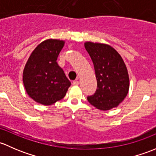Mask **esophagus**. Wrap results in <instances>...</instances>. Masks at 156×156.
<instances>
[{"mask_svg":"<svg viewBox=\"0 0 156 156\" xmlns=\"http://www.w3.org/2000/svg\"><path fill=\"white\" fill-rule=\"evenodd\" d=\"M79 84H80V83H79L78 80H75V81L73 82V86H79Z\"/></svg>","mask_w":156,"mask_h":156,"instance_id":"obj_1","label":"esophagus"}]
</instances>
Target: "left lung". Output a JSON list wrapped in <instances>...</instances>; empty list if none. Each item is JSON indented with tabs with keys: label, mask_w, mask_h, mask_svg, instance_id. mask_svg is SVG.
Listing matches in <instances>:
<instances>
[{
	"label": "left lung",
	"mask_w": 156,
	"mask_h": 156,
	"mask_svg": "<svg viewBox=\"0 0 156 156\" xmlns=\"http://www.w3.org/2000/svg\"><path fill=\"white\" fill-rule=\"evenodd\" d=\"M85 48L91 57L95 71L98 89L88 101L100 110H109L123 101L129 91L128 69L122 56L105 43L87 41Z\"/></svg>",
	"instance_id": "1"
}]
</instances>
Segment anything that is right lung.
Listing matches in <instances>:
<instances>
[{
  "label": "right lung",
  "instance_id": "1",
  "mask_svg": "<svg viewBox=\"0 0 156 156\" xmlns=\"http://www.w3.org/2000/svg\"><path fill=\"white\" fill-rule=\"evenodd\" d=\"M65 43L58 39L43 41L25 64L22 74L24 87L28 96L38 104L49 106L62 100L71 85L56 62Z\"/></svg>",
  "mask_w": 156,
  "mask_h": 156
}]
</instances>
